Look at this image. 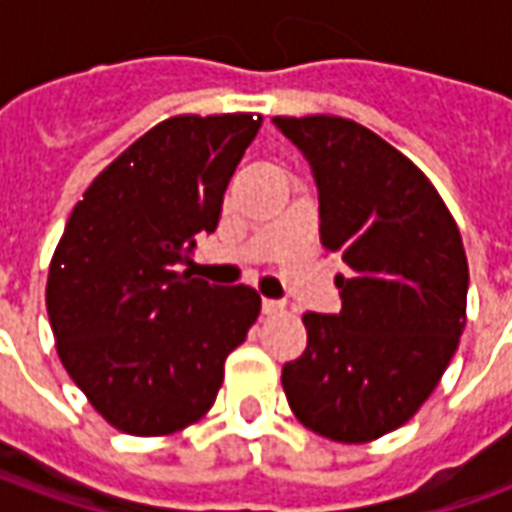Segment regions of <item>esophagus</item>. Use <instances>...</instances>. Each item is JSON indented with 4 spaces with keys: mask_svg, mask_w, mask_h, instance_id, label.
<instances>
[{
    "mask_svg": "<svg viewBox=\"0 0 512 512\" xmlns=\"http://www.w3.org/2000/svg\"><path fill=\"white\" fill-rule=\"evenodd\" d=\"M263 312H266V315H279V312H285V301L263 299Z\"/></svg>",
    "mask_w": 512,
    "mask_h": 512,
    "instance_id": "esophagus-1",
    "label": "esophagus"
}]
</instances>
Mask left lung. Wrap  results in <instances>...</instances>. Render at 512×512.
I'll return each mask as SVG.
<instances>
[{"mask_svg":"<svg viewBox=\"0 0 512 512\" xmlns=\"http://www.w3.org/2000/svg\"><path fill=\"white\" fill-rule=\"evenodd\" d=\"M307 156L321 200V244L340 315L307 312V348L282 367L304 428L340 444L381 439L414 417L466 326L461 230L428 175L386 139L334 115L274 117Z\"/></svg>","mask_w":512,"mask_h":512,"instance_id":"1","label":"left lung"}]
</instances>
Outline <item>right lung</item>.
<instances>
[{
  "label": "right lung",
  "instance_id": "add662e5",
  "mask_svg": "<svg viewBox=\"0 0 512 512\" xmlns=\"http://www.w3.org/2000/svg\"><path fill=\"white\" fill-rule=\"evenodd\" d=\"M263 117L178 115L87 186L54 249L46 310L60 362L90 406L131 436H167L211 411L224 359L260 315L249 285L191 271Z\"/></svg>",
  "mask_w": 512,
  "mask_h": 512
}]
</instances>
